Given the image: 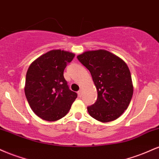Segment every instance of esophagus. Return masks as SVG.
Instances as JSON below:
<instances>
[{
    "mask_svg": "<svg viewBox=\"0 0 159 159\" xmlns=\"http://www.w3.org/2000/svg\"><path fill=\"white\" fill-rule=\"evenodd\" d=\"M78 96H79V97H81V96H82V90H81L78 91Z\"/></svg>",
    "mask_w": 159,
    "mask_h": 159,
    "instance_id": "esophagus-1",
    "label": "esophagus"
}]
</instances>
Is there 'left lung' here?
<instances>
[{
    "mask_svg": "<svg viewBox=\"0 0 159 159\" xmlns=\"http://www.w3.org/2000/svg\"><path fill=\"white\" fill-rule=\"evenodd\" d=\"M77 58L90 71L98 93L96 102L87 107L89 114L102 123L117 119L129 107L133 95L126 63L102 49L85 52Z\"/></svg>",
    "mask_w": 159,
    "mask_h": 159,
    "instance_id": "obj_1",
    "label": "left lung"
}]
</instances>
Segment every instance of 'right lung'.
Instances as JSON below:
<instances>
[{"label":"right lung","instance_id":"1","mask_svg":"<svg viewBox=\"0 0 159 159\" xmlns=\"http://www.w3.org/2000/svg\"><path fill=\"white\" fill-rule=\"evenodd\" d=\"M75 54L52 50L38 57L29 66L25 93L32 111L43 120L56 121L66 116L78 94L69 90L63 76Z\"/></svg>","mask_w":159,"mask_h":159}]
</instances>
